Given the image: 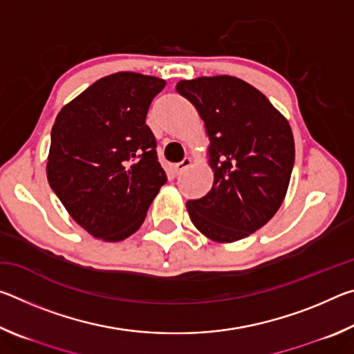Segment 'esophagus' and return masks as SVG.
Instances as JSON below:
<instances>
[{"mask_svg": "<svg viewBox=\"0 0 354 354\" xmlns=\"http://www.w3.org/2000/svg\"><path fill=\"white\" fill-rule=\"evenodd\" d=\"M190 165H192V159H190V158H185V159H183L179 164L173 165V171H175V175H181V173H183L185 169H189Z\"/></svg>", "mask_w": 354, "mask_h": 354, "instance_id": "obj_1", "label": "esophagus"}]
</instances>
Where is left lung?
I'll list each match as a JSON object with an SVG mask.
<instances>
[{"instance_id":"1","label":"left lung","mask_w":354,"mask_h":354,"mask_svg":"<svg viewBox=\"0 0 354 354\" xmlns=\"http://www.w3.org/2000/svg\"><path fill=\"white\" fill-rule=\"evenodd\" d=\"M176 92L205 122L214 171L207 195L185 205L192 223L218 243L248 237L286 198L295 160L290 124L266 95L236 76L183 80Z\"/></svg>"}]
</instances>
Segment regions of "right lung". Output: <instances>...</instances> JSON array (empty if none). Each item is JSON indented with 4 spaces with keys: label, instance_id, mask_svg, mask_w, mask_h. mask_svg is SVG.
I'll return each instance as SVG.
<instances>
[{
    "label": "right lung",
    "instance_id": "1",
    "mask_svg": "<svg viewBox=\"0 0 354 354\" xmlns=\"http://www.w3.org/2000/svg\"><path fill=\"white\" fill-rule=\"evenodd\" d=\"M164 87L160 77L118 71L65 104L53 124L48 183L71 218L104 242L134 234L167 181L145 123Z\"/></svg>",
    "mask_w": 354,
    "mask_h": 354
}]
</instances>
